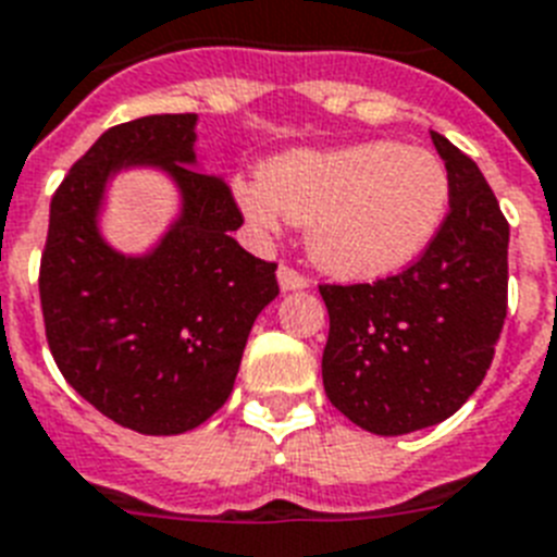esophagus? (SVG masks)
<instances>
[{
  "label": "esophagus",
  "mask_w": 557,
  "mask_h": 557,
  "mask_svg": "<svg viewBox=\"0 0 557 557\" xmlns=\"http://www.w3.org/2000/svg\"><path fill=\"white\" fill-rule=\"evenodd\" d=\"M277 283L283 292H300V288L309 286V280L302 277L300 271L288 269V265H280L277 269Z\"/></svg>",
  "instance_id": "obj_1"
}]
</instances>
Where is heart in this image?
<instances>
[{"instance_id":"b5f03b06","label":"heart","mask_w":557,"mask_h":557,"mask_svg":"<svg viewBox=\"0 0 557 557\" xmlns=\"http://www.w3.org/2000/svg\"><path fill=\"white\" fill-rule=\"evenodd\" d=\"M257 232L283 216L309 228V255L343 280L406 269L435 239L449 208V174L435 153L374 139L329 151H288L265 162L260 183H237Z\"/></svg>"}]
</instances>
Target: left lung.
I'll return each mask as SVG.
<instances>
[{
  "label": "left lung",
  "mask_w": 557,
  "mask_h": 557,
  "mask_svg": "<svg viewBox=\"0 0 557 557\" xmlns=\"http://www.w3.org/2000/svg\"><path fill=\"white\" fill-rule=\"evenodd\" d=\"M449 174V214L395 277L320 286L329 309L323 386L372 435L451 418L486 377L506 318L509 223L481 169L432 131Z\"/></svg>",
  "instance_id": "1"
}]
</instances>
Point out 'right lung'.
<instances>
[{
    "mask_svg": "<svg viewBox=\"0 0 557 557\" xmlns=\"http://www.w3.org/2000/svg\"><path fill=\"white\" fill-rule=\"evenodd\" d=\"M197 114H153L108 128L51 200L39 269L45 334L65 381L139 435H183L228 400L248 332L280 294L274 263L232 232L243 225L223 176L197 162ZM153 168L181 211L143 256L98 228L110 180Z\"/></svg>",
    "mask_w": 557,
    "mask_h": 557,
    "instance_id": "add662e5",
    "label": "right lung"
}]
</instances>
